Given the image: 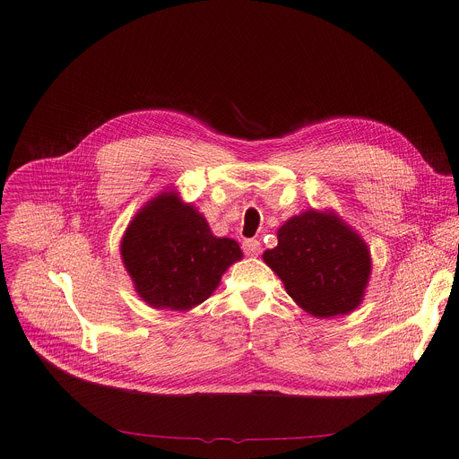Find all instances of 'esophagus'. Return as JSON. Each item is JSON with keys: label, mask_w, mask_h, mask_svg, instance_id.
<instances>
[{"label": "esophagus", "mask_w": 459, "mask_h": 459, "mask_svg": "<svg viewBox=\"0 0 459 459\" xmlns=\"http://www.w3.org/2000/svg\"><path fill=\"white\" fill-rule=\"evenodd\" d=\"M241 247H243V252L247 255H257L259 250H261V243L257 239H245Z\"/></svg>", "instance_id": "esophagus-1"}]
</instances>
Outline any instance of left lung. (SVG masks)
<instances>
[{
	"label": "left lung",
	"instance_id": "left-lung-1",
	"mask_svg": "<svg viewBox=\"0 0 459 459\" xmlns=\"http://www.w3.org/2000/svg\"><path fill=\"white\" fill-rule=\"evenodd\" d=\"M264 259L287 294L316 317L352 312L372 273L367 243L333 211L310 209L287 220Z\"/></svg>",
	"mask_w": 459,
	"mask_h": 459
}]
</instances>
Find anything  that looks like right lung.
I'll return each mask as SVG.
<instances>
[{"label": "right lung", "mask_w": 459, "mask_h": 459, "mask_svg": "<svg viewBox=\"0 0 459 459\" xmlns=\"http://www.w3.org/2000/svg\"><path fill=\"white\" fill-rule=\"evenodd\" d=\"M123 265L140 298L154 308L190 310L243 257L230 238H216L204 214L174 190L147 202L121 238Z\"/></svg>", "instance_id": "obj_1"}]
</instances>
